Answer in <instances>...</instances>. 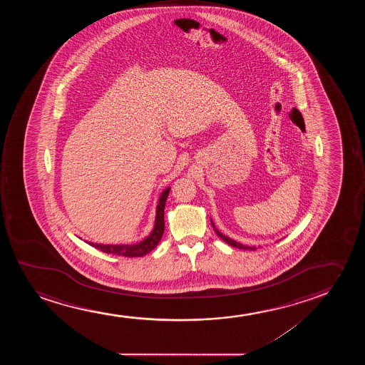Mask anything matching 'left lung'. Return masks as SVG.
<instances>
[{
	"mask_svg": "<svg viewBox=\"0 0 365 365\" xmlns=\"http://www.w3.org/2000/svg\"><path fill=\"white\" fill-rule=\"evenodd\" d=\"M212 225H213V228H215V232L217 233V235L218 237H220V240H225V243H228V245H232V247H235V248H240V250H255V248H252V247H245V245H240V243H238V242H235V240H230V238H228V237H225V235H222L220 233V230H215V225L212 223Z\"/></svg>",
	"mask_w": 365,
	"mask_h": 365,
	"instance_id": "1",
	"label": "left lung"
}]
</instances>
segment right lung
<instances>
[{
  "instance_id": "right-lung-1",
  "label": "right lung",
  "mask_w": 365,
  "mask_h": 365,
  "mask_svg": "<svg viewBox=\"0 0 365 365\" xmlns=\"http://www.w3.org/2000/svg\"><path fill=\"white\" fill-rule=\"evenodd\" d=\"M170 188L163 190V193L160 195V202L157 205V215H155V228L152 230L150 237L145 238L143 242L132 245H95L90 243L88 245L95 247L96 250H101L103 253L108 255H120V257H143V255L150 253V250H155L157 245L160 243V238L165 232V205L167 197L170 195Z\"/></svg>"
}]
</instances>
